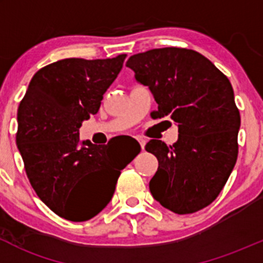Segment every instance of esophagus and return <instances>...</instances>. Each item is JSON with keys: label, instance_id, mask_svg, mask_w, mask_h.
Instances as JSON below:
<instances>
[{"label": "esophagus", "instance_id": "obj_1", "mask_svg": "<svg viewBox=\"0 0 263 263\" xmlns=\"http://www.w3.org/2000/svg\"><path fill=\"white\" fill-rule=\"evenodd\" d=\"M137 141L140 142V146H141L142 150L145 148V144H146V140L144 139V137H137Z\"/></svg>", "mask_w": 263, "mask_h": 263}]
</instances>
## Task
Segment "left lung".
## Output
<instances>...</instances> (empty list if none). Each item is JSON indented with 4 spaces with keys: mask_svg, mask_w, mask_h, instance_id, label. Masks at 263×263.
<instances>
[{
    "mask_svg": "<svg viewBox=\"0 0 263 263\" xmlns=\"http://www.w3.org/2000/svg\"><path fill=\"white\" fill-rule=\"evenodd\" d=\"M126 66L153 92L154 118L166 117L178 126L173 145L150 140L145 146L159 161L148 184L151 195L179 215L206 208L237 161L240 115L232 84L205 55L187 48L137 53Z\"/></svg>",
    "mask_w": 263,
    "mask_h": 263,
    "instance_id": "1",
    "label": "left lung"
}]
</instances>
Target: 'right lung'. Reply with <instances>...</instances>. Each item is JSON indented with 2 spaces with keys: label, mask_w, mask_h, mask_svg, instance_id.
<instances>
[{
  "label": "right lung",
  "mask_w": 263,
  "mask_h": 263,
  "mask_svg": "<svg viewBox=\"0 0 263 263\" xmlns=\"http://www.w3.org/2000/svg\"><path fill=\"white\" fill-rule=\"evenodd\" d=\"M126 54L66 58L41 68L17 109L16 145L38 197L70 221H86L112 200L121 171L140 153L116 155L108 145H80L79 128L97 115Z\"/></svg>",
  "instance_id": "1"
}]
</instances>
